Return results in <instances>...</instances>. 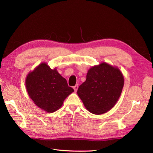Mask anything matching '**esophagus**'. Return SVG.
Listing matches in <instances>:
<instances>
[{
    "label": "esophagus",
    "instance_id": "34e87169",
    "mask_svg": "<svg viewBox=\"0 0 153 153\" xmlns=\"http://www.w3.org/2000/svg\"><path fill=\"white\" fill-rule=\"evenodd\" d=\"M78 86H79V85H78V84H76L75 86L73 87V89H74V90H75V92H76V91H77V90H78Z\"/></svg>",
    "mask_w": 153,
    "mask_h": 153
}]
</instances>
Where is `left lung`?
I'll return each mask as SVG.
<instances>
[{
    "instance_id": "1",
    "label": "left lung",
    "mask_w": 153,
    "mask_h": 153,
    "mask_svg": "<svg viewBox=\"0 0 153 153\" xmlns=\"http://www.w3.org/2000/svg\"><path fill=\"white\" fill-rule=\"evenodd\" d=\"M124 84L119 68L102 62L88 70L86 80L78 87L77 94L89 112L103 114L116 104Z\"/></svg>"
}]
</instances>
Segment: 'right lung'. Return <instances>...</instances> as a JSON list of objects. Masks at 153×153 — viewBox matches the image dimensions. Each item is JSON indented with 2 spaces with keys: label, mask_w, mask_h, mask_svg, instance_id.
Here are the masks:
<instances>
[{
  "label": "right lung",
  "mask_w": 153,
  "mask_h": 153,
  "mask_svg": "<svg viewBox=\"0 0 153 153\" xmlns=\"http://www.w3.org/2000/svg\"><path fill=\"white\" fill-rule=\"evenodd\" d=\"M25 87L34 104L47 113L61 108L64 101L74 91L57 68L51 69L45 62L27 74Z\"/></svg>",
  "instance_id": "add662e5"
}]
</instances>
